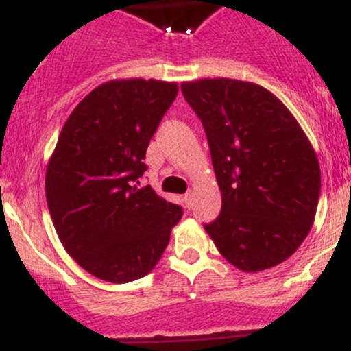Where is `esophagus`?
I'll list each match as a JSON object with an SVG mask.
<instances>
[{"instance_id":"obj_1","label":"esophagus","mask_w":351,"mask_h":351,"mask_svg":"<svg viewBox=\"0 0 351 351\" xmlns=\"http://www.w3.org/2000/svg\"><path fill=\"white\" fill-rule=\"evenodd\" d=\"M192 200H193V192H189V193H185V197H183V202H185V207L189 208H192Z\"/></svg>"}]
</instances>
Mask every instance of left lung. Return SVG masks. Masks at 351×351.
I'll use <instances>...</instances> for the list:
<instances>
[{
  "label": "left lung",
  "instance_id": "obj_1",
  "mask_svg": "<svg viewBox=\"0 0 351 351\" xmlns=\"http://www.w3.org/2000/svg\"><path fill=\"white\" fill-rule=\"evenodd\" d=\"M200 117L222 195L205 231L239 270H268L292 256L316 217L321 169L295 117L267 88L231 77L183 81Z\"/></svg>",
  "mask_w": 351,
  "mask_h": 351
}]
</instances>
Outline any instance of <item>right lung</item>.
Wrapping results in <instances>:
<instances>
[{
	"label": "right lung",
	"mask_w": 351,
	"mask_h": 351,
	"mask_svg": "<svg viewBox=\"0 0 351 351\" xmlns=\"http://www.w3.org/2000/svg\"><path fill=\"white\" fill-rule=\"evenodd\" d=\"M178 83L112 80L67 117L45 171V197L62 246L88 274L127 284L161 260L182 207L139 189L146 149Z\"/></svg>",
	"instance_id": "obj_1"
}]
</instances>
